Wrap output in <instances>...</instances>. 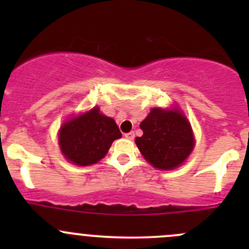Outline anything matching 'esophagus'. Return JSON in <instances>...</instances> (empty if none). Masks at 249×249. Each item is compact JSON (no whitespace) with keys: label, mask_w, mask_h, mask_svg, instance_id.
<instances>
[{"label":"esophagus","mask_w":249,"mask_h":249,"mask_svg":"<svg viewBox=\"0 0 249 249\" xmlns=\"http://www.w3.org/2000/svg\"><path fill=\"white\" fill-rule=\"evenodd\" d=\"M124 136H125V139H126V140H134L135 134H134V132H129V134H125Z\"/></svg>","instance_id":"esophagus-1"}]
</instances>
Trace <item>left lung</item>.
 <instances>
[{"instance_id": "1", "label": "left lung", "mask_w": 249, "mask_h": 249, "mask_svg": "<svg viewBox=\"0 0 249 249\" xmlns=\"http://www.w3.org/2000/svg\"><path fill=\"white\" fill-rule=\"evenodd\" d=\"M143 135L136 137L137 148L152 166L173 170L187 160L195 145L192 125L176 107L153 108L140 124Z\"/></svg>"}]
</instances>
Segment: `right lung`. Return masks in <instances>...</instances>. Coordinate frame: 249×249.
<instances>
[{"label":"right lung","instance_id":"obj_1","mask_svg":"<svg viewBox=\"0 0 249 249\" xmlns=\"http://www.w3.org/2000/svg\"><path fill=\"white\" fill-rule=\"evenodd\" d=\"M122 137L114 119L94 107L70 118L60 127L59 145L62 155L79 166L96 164L105 158L113 141Z\"/></svg>","mask_w":249,"mask_h":249}]
</instances>
